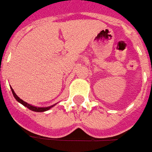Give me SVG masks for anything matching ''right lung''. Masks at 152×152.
<instances>
[{"label": "right lung", "mask_w": 152, "mask_h": 152, "mask_svg": "<svg viewBox=\"0 0 152 152\" xmlns=\"http://www.w3.org/2000/svg\"><path fill=\"white\" fill-rule=\"evenodd\" d=\"M11 89H12V92L13 94V96L15 97V99H17V101L19 103H21L22 105H24L25 107H26L27 109H29V110H31L32 111L34 112H44V111H47V110H50L51 108H53V107L56 105V104H53V105H51V106H48V107H37V106H34V105H31L30 104H28V103L25 102V101H23L21 99L17 96V94H16V93L14 92V90H13V88L11 87Z\"/></svg>", "instance_id": "right-lung-1"}]
</instances>
